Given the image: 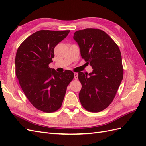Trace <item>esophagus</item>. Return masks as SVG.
I'll return each instance as SVG.
<instances>
[{"label":"esophagus","mask_w":146,"mask_h":146,"mask_svg":"<svg viewBox=\"0 0 146 146\" xmlns=\"http://www.w3.org/2000/svg\"><path fill=\"white\" fill-rule=\"evenodd\" d=\"M74 80H78V74L77 73H74Z\"/></svg>","instance_id":"esophagus-1"}]
</instances>
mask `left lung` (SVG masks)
I'll use <instances>...</instances> for the list:
<instances>
[{"mask_svg": "<svg viewBox=\"0 0 146 146\" xmlns=\"http://www.w3.org/2000/svg\"><path fill=\"white\" fill-rule=\"evenodd\" d=\"M73 38L82 58L93 68L89 75L78 73L82 85L79 98L87 111L100 112L113 101L123 79L121 53L114 41L100 29L78 31Z\"/></svg>", "mask_w": 146, "mask_h": 146, "instance_id": "obj_1", "label": "left lung"}]
</instances>
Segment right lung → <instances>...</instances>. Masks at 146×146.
I'll return each instance as SVG.
<instances>
[{"mask_svg":"<svg viewBox=\"0 0 146 146\" xmlns=\"http://www.w3.org/2000/svg\"><path fill=\"white\" fill-rule=\"evenodd\" d=\"M70 31L41 30L25 40L15 58V72L19 85L32 105L44 112H53L61 107L66 87L73 80L70 70L58 73L50 68L54 49Z\"/></svg>","mask_w":146,"mask_h":146,"instance_id":"obj_1","label":"right lung"}]
</instances>
